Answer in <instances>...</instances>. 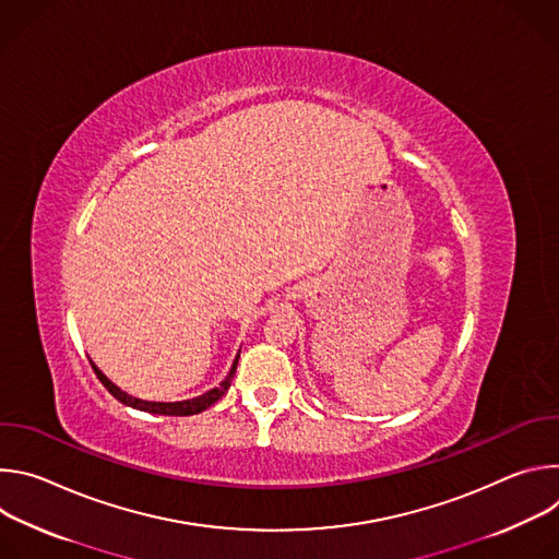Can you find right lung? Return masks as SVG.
<instances>
[{"mask_svg":"<svg viewBox=\"0 0 559 559\" xmlns=\"http://www.w3.org/2000/svg\"><path fill=\"white\" fill-rule=\"evenodd\" d=\"M236 365H238V356L234 358L229 373L225 376V380H223L218 386L205 391L203 395L192 397V401H181V403H150V401H141V397H134V395L121 391L115 382H110V380L102 373V369H99L95 362H93V369H95L97 378L102 380V384L117 397V401L123 403V405H128V407H132V409L147 412V414H158V416H194V414H201V412H205L207 407H212V405L218 401V397L229 389L231 378H234V371H236Z\"/></svg>","mask_w":559,"mask_h":559,"instance_id":"right-lung-1","label":"right lung"}]
</instances>
